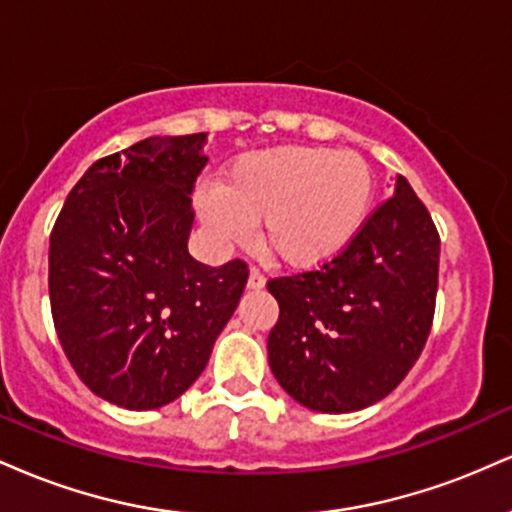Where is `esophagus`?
<instances>
[{"label":"esophagus","instance_id":"34e87169","mask_svg":"<svg viewBox=\"0 0 512 512\" xmlns=\"http://www.w3.org/2000/svg\"><path fill=\"white\" fill-rule=\"evenodd\" d=\"M264 284H267V279H264V274H262L257 267H252V269H250V276H248V289L260 291V289H264Z\"/></svg>","mask_w":512,"mask_h":512}]
</instances>
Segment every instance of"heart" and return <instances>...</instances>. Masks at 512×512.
Masks as SVG:
<instances>
[{
	"instance_id": "1",
	"label": "heart",
	"mask_w": 512,
	"mask_h": 512,
	"mask_svg": "<svg viewBox=\"0 0 512 512\" xmlns=\"http://www.w3.org/2000/svg\"><path fill=\"white\" fill-rule=\"evenodd\" d=\"M373 202V173L351 151L279 146L240 156L221 190L197 195L216 238L243 243L262 221V245L289 267L330 262L358 236Z\"/></svg>"
}]
</instances>
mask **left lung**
<instances>
[{
    "label": "left lung",
    "mask_w": 512,
    "mask_h": 512,
    "mask_svg": "<svg viewBox=\"0 0 512 512\" xmlns=\"http://www.w3.org/2000/svg\"><path fill=\"white\" fill-rule=\"evenodd\" d=\"M440 236L404 178L346 248L317 269L274 276L279 320L267 339L274 378L322 414L366 409L419 361L438 293Z\"/></svg>",
    "instance_id": "8db88e82"
}]
</instances>
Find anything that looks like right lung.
Here are the masks:
<instances>
[{"mask_svg": "<svg viewBox=\"0 0 512 512\" xmlns=\"http://www.w3.org/2000/svg\"><path fill=\"white\" fill-rule=\"evenodd\" d=\"M204 134L149 137L98 158L50 233L57 337L88 390L132 411L178 399L248 284V264L187 252Z\"/></svg>", "mask_w": 512, "mask_h": 512, "instance_id": "1", "label": "right lung"}]
</instances>
